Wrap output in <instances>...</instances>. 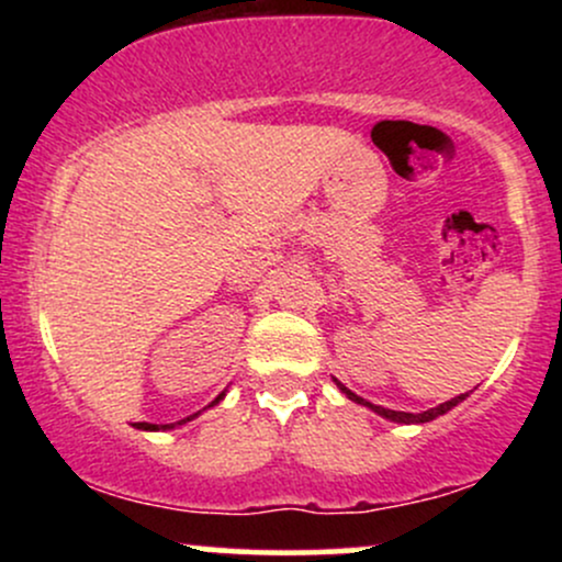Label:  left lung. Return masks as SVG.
I'll use <instances>...</instances> for the list:
<instances>
[{"label": "left lung", "instance_id": "1", "mask_svg": "<svg viewBox=\"0 0 562 562\" xmlns=\"http://www.w3.org/2000/svg\"><path fill=\"white\" fill-rule=\"evenodd\" d=\"M335 383H338V380H335ZM338 389L346 393L348 398H351V402H357V404H364V406H370L372 412H378L380 417H385V420H393V423H404V425H409V423H430V420H436L438 415H447V412L451 409V406H457L462 402V398L468 396V393H460V396H454V398H449V402H443V404H438V406H434V409H428V412H420V415H412V412H396V409H385V406H378V404H370V402H364L362 396H357V393L353 391H348L344 383H338Z\"/></svg>", "mask_w": 562, "mask_h": 562}]
</instances>
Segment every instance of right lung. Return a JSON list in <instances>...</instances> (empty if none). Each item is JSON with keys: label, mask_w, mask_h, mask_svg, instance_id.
Here are the masks:
<instances>
[{"label": "right lung", "mask_w": 562, "mask_h": 562, "mask_svg": "<svg viewBox=\"0 0 562 562\" xmlns=\"http://www.w3.org/2000/svg\"><path fill=\"white\" fill-rule=\"evenodd\" d=\"M224 398V393H218V396L214 398V402H211V406L214 404H218ZM200 412H195V415H190V417H184V420H179V423H169V425H153V423H137V428L139 430H171V428H177V425H184V423H190L192 417H198Z\"/></svg>", "instance_id": "1"}]
</instances>
